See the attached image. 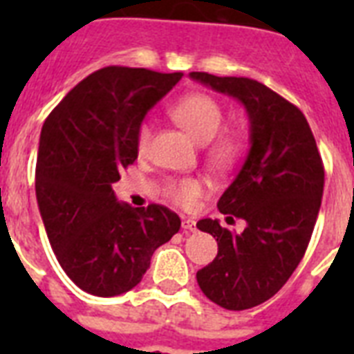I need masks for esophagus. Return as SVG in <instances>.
<instances>
[{"instance_id":"obj_1","label":"esophagus","mask_w":354,"mask_h":354,"mask_svg":"<svg viewBox=\"0 0 354 354\" xmlns=\"http://www.w3.org/2000/svg\"><path fill=\"white\" fill-rule=\"evenodd\" d=\"M182 227H183V232H185V233L196 232V221H193V218H183Z\"/></svg>"}]
</instances>
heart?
<instances>
[{"label": "heart", "mask_w": 354, "mask_h": 354, "mask_svg": "<svg viewBox=\"0 0 354 354\" xmlns=\"http://www.w3.org/2000/svg\"><path fill=\"white\" fill-rule=\"evenodd\" d=\"M171 115L178 124H182L191 136L200 143H207V158L218 169H227L236 161L241 154V141L236 133L224 130V112L221 104L209 95L204 93H191L182 97L171 108ZM152 139V124L143 121L139 124L136 133V149L139 154L149 150ZM204 191V183L198 178H176L169 180L163 187V194L171 200L172 204L180 207H193Z\"/></svg>", "instance_id": "1"}]
</instances>
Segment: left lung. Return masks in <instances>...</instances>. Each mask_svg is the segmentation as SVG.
<instances>
[{
  "label": "left lung",
  "instance_id": "obj_1",
  "mask_svg": "<svg viewBox=\"0 0 354 354\" xmlns=\"http://www.w3.org/2000/svg\"><path fill=\"white\" fill-rule=\"evenodd\" d=\"M191 79L244 104L250 152L218 200V211L246 221L242 233L204 218L218 253L196 281L227 310L257 307L277 294L305 255L324 194V161L301 110L257 80L193 71Z\"/></svg>",
  "mask_w": 354,
  "mask_h": 354
}]
</instances>
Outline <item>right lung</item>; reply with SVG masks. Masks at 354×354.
Masks as SVG:
<instances>
[{"label": "right lung", "mask_w": 354, "mask_h": 354, "mask_svg": "<svg viewBox=\"0 0 354 354\" xmlns=\"http://www.w3.org/2000/svg\"><path fill=\"white\" fill-rule=\"evenodd\" d=\"M182 73L108 66L75 86L41 127L36 200L58 263L88 294L112 297L143 279L180 232L165 205L119 204L112 183L138 160L136 133Z\"/></svg>", "instance_id": "1"}]
</instances>
